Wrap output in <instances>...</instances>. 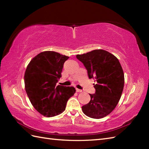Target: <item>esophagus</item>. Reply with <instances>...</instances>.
Returning a JSON list of instances; mask_svg holds the SVG:
<instances>
[{"instance_id": "34e87169", "label": "esophagus", "mask_w": 149, "mask_h": 149, "mask_svg": "<svg viewBox=\"0 0 149 149\" xmlns=\"http://www.w3.org/2000/svg\"><path fill=\"white\" fill-rule=\"evenodd\" d=\"M76 91H77V92H83V90L77 89V88H76Z\"/></svg>"}]
</instances>
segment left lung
I'll list each match as a JSON object with an SVG mask.
<instances>
[{
    "mask_svg": "<svg viewBox=\"0 0 149 149\" xmlns=\"http://www.w3.org/2000/svg\"><path fill=\"white\" fill-rule=\"evenodd\" d=\"M83 63L90 79H96L95 93L90 94L89 103L82 110L90 118L99 119L108 115L115 108L124 86V74L116 57L106 50H94L76 56Z\"/></svg>",
    "mask_w": 149,
    "mask_h": 149,
    "instance_id": "left-lung-1",
    "label": "left lung"
}]
</instances>
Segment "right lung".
<instances>
[{
    "mask_svg": "<svg viewBox=\"0 0 149 149\" xmlns=\"http://www.w3.org/2000/svg\"><path fill=\"white\" fill-rule=\"evenodd\" d=\"M68 58L58 52L45 51L33 58L27 66L24 75L26 93L33 107L43 116L62 113L68 100L75 93L73 86H56Z\"/></svg>",
    "mask_w": 149,
    "mask_h": 149,
    "instance_id": "1",
    "label": "right lung"
}]
</instances>
